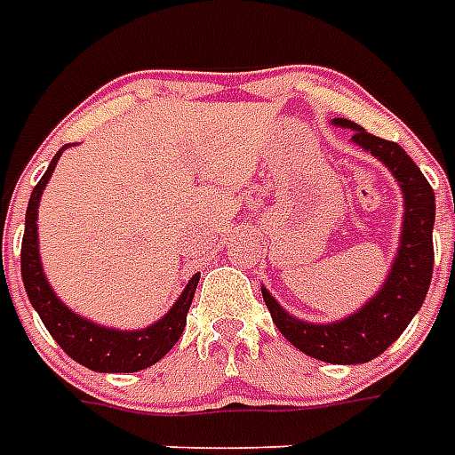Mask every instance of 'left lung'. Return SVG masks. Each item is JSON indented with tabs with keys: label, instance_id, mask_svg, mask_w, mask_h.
I'll use <instances>...</instances> for the list:
<instances>
[{
	"label": "left lung",
	"instance_id": "left-lung-1",
	"mask_svg": "<svg viewBox=\"0 0 455 455\" xmlns=\"http://www.w3.org/2000/svg\"><path fill=\"white\" fill-rule=\"evenodd\" d=\"M331 124L351 129L353 143L380 160L400 185L404 214L397 253L392 258V266L380 290L361 309L336 322H305L290 315L266 287H260V292L280 334L295 348L324 363L358 365L378 358L385 348H390L427 299L434 270L431 234L436 219V199L417 163L404 153L402 146L378 139L348 119H334Z\"/></svg>",
	"mask_w": 455,
	"mask_h": 455
}]
</instances>
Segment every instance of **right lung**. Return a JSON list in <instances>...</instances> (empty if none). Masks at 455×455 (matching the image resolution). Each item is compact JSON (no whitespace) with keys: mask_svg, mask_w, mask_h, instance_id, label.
Wrapping results in <instances>:
<instances>
[{"mask_svg":"<svg viewBox=\"0 0 455 455\" xmlns=\"http://www.w3.org/2000/svg\"><path fill=\"white\" fill-rule=\"evenodd\" d=\"M65 148L68 146L55 153L45 175L38 180V185L31 192L28 207H26V231L24 241H21V280H24L26 295L31 299L45 329L73 361L94 372L143 371V368H150L153 363H158L185 331L199 273L189 277V283L180 292L175 305L170 307L168 315H163L158 322L143 326V329H116V326L97 324L65 305L45 277L41 253H38V224H36L44 189L48 180L53 178V170Z\"/></svg>","mask_w":455,"mask_h":455,"instance_id":"1","label":"right lung"}]
</instances>
